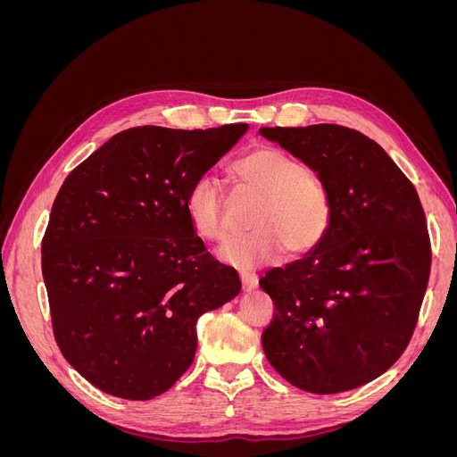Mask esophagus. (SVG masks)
I'll list each match as a JSON object with an SVG mask.
<instances>
[{
	"instance_id": "34e87169",
	"label": "esophagus",
	"mask_w": 457,
	"mask_h": 457,
	"mask_svg": "<svg viewBox=\"0 0 457 457\" xmlns=\"http://www.w3.org/2000/svg\"><path fill=\"white\" fill-rule=\"evenodd\" d=\"M240 280H242L244 292H253V289L259 286V278L253 272H240Z\"/></svg>"
}]
</instances>
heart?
<instances>
[{"label": "heart", "instance_id": "b5f03b06", "mask_svg": "<svg viewBox=\"0 0 457 457\" xmlns=\"http://www.w3.org/2000/svg\"><path fill=\"white\" fill-rule=\"evenodd\" d=\"M242 190L261 198L253 213V232L228 240L219 257L240 269H253L278 259L286 250L305 255L316 250L331 225V196L320 177L301 160L272 146H257L234 163ZM187 215L200 238H227L223 190L213 177H200L188 188Z\"/></svg>", "mask_w": 457, "mask_h": 457}]
</instances>
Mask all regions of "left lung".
<instances>
[{
    "label": "left lung",
    "instance_id": "left-lung-1",
    "mask_svg": "<svg viewBox=\"0 0 457 457\" xmlns=\"http://www.w3.org/2000/svg\"><path fill=\"white\" fill-rule=\"evenodd\" d=\"M259 133L316 171L331 196L316 250L259 280L276 309L262 349L297 389H356L398 361L418 324L431 270L420 196L361 131L318 123Z\"/></svg>",
    "mask_w": 457,
    "mask_h": 457
}]
</instances>
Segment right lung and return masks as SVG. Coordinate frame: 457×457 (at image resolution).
I'll use <instances>...</instances> for the list:
<instances>
[{
  "label": "right lung",
  "mask_w": 457,
  "mask_h": 457,
  "mask_svg": "<svg viewBox=\"0 0 457 457\" xmlns=\"http://www.w3.org/2000/svg\"><path fill=\"white\" fill-rule=\"evenodd\" d=\"M247 131L131 128L66 177L41 242L53 334L96 389L150 400L196 354V322L240 294L205 252L187 195Z\"/></svg>",
  "instance_id": "add662e5"
}]
</instances>
